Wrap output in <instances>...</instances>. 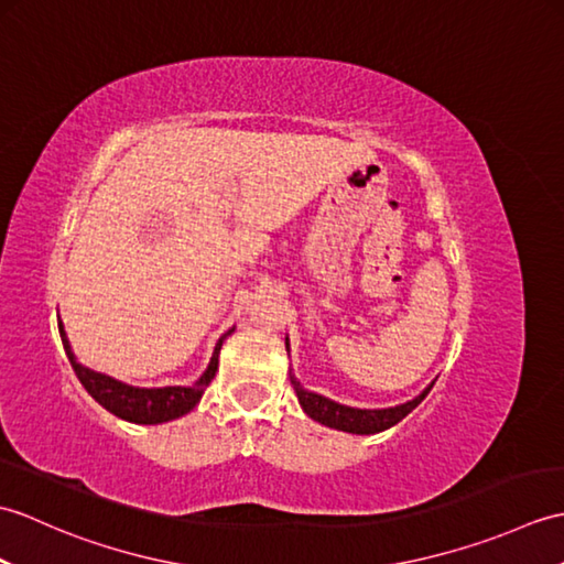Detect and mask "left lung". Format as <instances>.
I'll return each mask as SVG.
<instances>
[{
    "label": "left lung",
    "mask_w": 564,
    "mask_h": 564,
    "mask_svg": "<svg viewBox=\"0 0 564 564\" xmlns=\"http://www.w3.org/2000/svg\"><path fill=\"white\" fill-rule=\"evenodd\" d=\"M291 382H293V388L297 392V400H301L307 416H313L315 422L325 424V426L349 431V434H378V431H386V429L394 426L398 422H402V419L426 398L431 388H434V386H429L412 402L400 404V406H390V410H354V406H344V404H337V402H332L327 398H322V394L303 390L301 382L293 380V378H291Z\"/></svg>",
    "instance_id": "left-lung-1"
}]
</instances>
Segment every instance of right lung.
I'll use <instances>...</instances> for the list:
<instances>
[{"instance_id": "1", "label": "right lung", "mask_w": 564, "mask_h": 564, "mask_svg": "<svg viewBox=\"0 0 564 564\" xmlns=\"http://www.w3.org/2000/svg\"><path fill=\"white\" fill-rule=\"evenodd\" d=\"M57 327H59V337H63L65 354L69 358L72 368H75V373L84 386V390H87L91 398L97 400L101 406H106L111 414L121 416V419H126V422H133V424H162V422H170V419L184 416L186 412H191L198 404L200 394L206 392L210 380L215 378V370H218V354H220L223 339L218 341V346H215V354L210 358L208 370L191 388H182V386L160 388V390L130 388L109 376L94 373V370L79 366L77 358L72 356L63 322H57Z\"/></svg>"}]
</instances>
